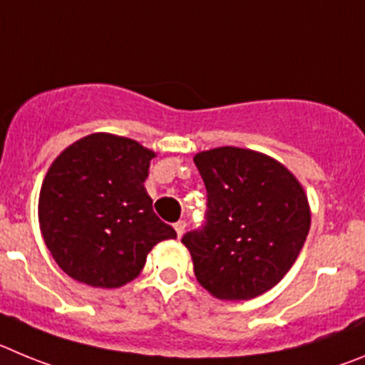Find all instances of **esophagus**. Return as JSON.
Listing matches in <instances>:
<instances>
[{
	"instance_id": "esophagus-1",
	"label": "esophagus",
	"mask_w": 365,
	"mask_h": 365,
	"mask_svg": "<svg viewBox=\"0 0 365 365\" xmlns=\"http://www.w3.org/2000/svg\"><path fill=\"white\" fill-rule=\"evenodd\" d=\"M185 227H187V223L183 222V220H180V222L175 223V231L176 235H178V238H182L183 232H185Z\"/></svg>"
}]
</instances>
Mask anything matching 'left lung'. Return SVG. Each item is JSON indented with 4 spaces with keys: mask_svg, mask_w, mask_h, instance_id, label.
I'll list each match as a JSON object with an SVG mask.
<instances>
[{
    "mask_svg": "<svg viewBox=\"0 0 365 365\" xmlns=\"http://www.w3.org/2000/svg\"><path fill=\"white\" fill-rule=\"evenodd\" d=\"M207 222L187 232L196 280L220 300H251L293 267L311 227L304 187L264 153L216 147L195 154Z\"/></svg>",
    "mask_w": 365,
    "mask_h": 365,
    "instance_id": "8db88e82",
    "label": "left lung"
}]
</instances>
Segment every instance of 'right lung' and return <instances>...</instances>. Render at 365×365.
<instances>
[{
    "label": "right lung",
    "mask_w": 365,
    "mask_h": 365,
    "mask_svg": "<svg viewBox=\"0 0 365 365\" xmlns=\"http://www.w3.org/2000/svg\"><path fill=\"white\" fill-rule=\"evenodd\" d=\"M154 156L136 140L94 133L48 167L39 190V229L68 277L91 287H121L142 272L154 245L176 238L154 215L143 185Z\"/></svg>",
    "instance_id": "1"
}]
</instances>
